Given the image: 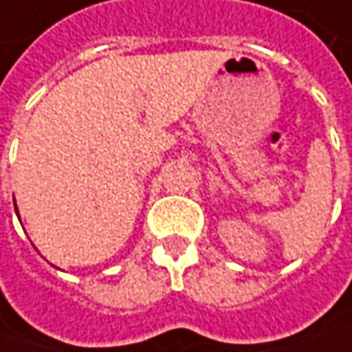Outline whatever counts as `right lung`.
<instances>
[{"label":"right lung","instance_id":"1","mask_svg":"<svg viewBox=\"0 0 352 352\" xmlns=\"http://www.w3.org/2000/svg\"><path fill=\"white\" fill-rule=\"evenodd\" d=\"M15 211H17V208H15Z\"/></svg>","mask_w":352,"mask_h":352}]
</instances>
